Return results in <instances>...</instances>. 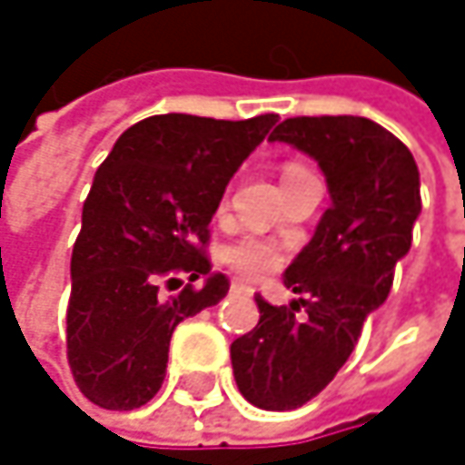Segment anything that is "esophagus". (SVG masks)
Returning <instances> with one entry per match:
<instances>
[{
    "mask_svg": "<svg viewBox=\"0 0 465 465\" xmlns=\"http://www.w3.org/2000/svg\"><path fill=\"white\" fill-rule=\"evenodd\" d=\"M252 285H247V282H242V280H232V293L236 296H252Z\"/></svg>",
    "mask_w": 465,
    "mask_h": 465,
    "instance_id": "esophagus-1",
    "label": "esophagus"
}]
</instances>
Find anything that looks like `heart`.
Here are the masks:
<instances>
[{
  "mask_svg": "<svg viewBox=\"0 0 465 465\" xmlns=\"http://www.w3.org/2000/svg\"><path fill=\"white\" fill-rule=\"evenodd\" d=\"M221 261L247 280H261L272 272H277L285 261V250L274 242L258 239V236H242L229 242L221 250Z\"/></svg>",
  "mask_w": 465,
  "mask_h": 465,
  "instance_id": "b5f03b06",
  "label": "heart"
}]
</instances>
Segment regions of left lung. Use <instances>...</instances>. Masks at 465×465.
<instances>
[{
    "instance_id": "obj_1",
    "label": "left lung",
    "mask_w": 465,
    "mask_h": 465,
    "mask_svg": "<svg viewBox=\"0 0 465 465\" xmlns=\"http://www.w3.org/2000/svg\"><path fill=\"white\" fill-rule=\"evenodd\" d=\"M269 140L312 155L331 193L315 236L285 269L299 302L274 307L255 296L261 321L232 344L239 393L261 410L285 412L312 401L355 350L369 312L391 293L399 258L410 252L422 204L410 147L369 118H288Z\"/></svg>"
}]
</instances>
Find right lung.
Wrapping results in <instances>:
<instances>
[{
    "label": "right lung",
    "instance_id": "1",
    "mask_svg": "<svg viewBox=\"0 0 465 465\" xmlns=\"http://www.w3.org/2000/svg\"><path fill=\"white\" fill-rule=\"evenodd\" d=\"M277 124L274 113L215 121L185 113L134 124L96 169L72 247L66 358L80 393L104 410H137L163 382L177 323L229 293L213 274L210 221L239 163ZM208 274L204 289L179 274Z\"/></svg>",
    "mask_w": 465,
    "mask_h": 465
}]
</instances>
